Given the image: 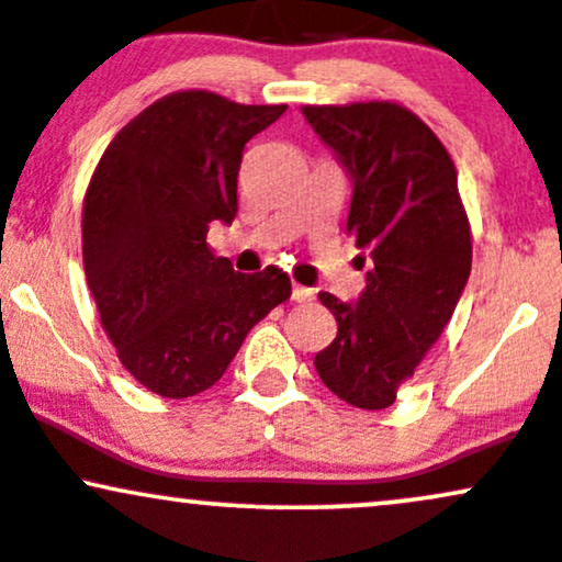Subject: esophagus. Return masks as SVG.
Returning a JSON list of instances; mask_svg holds the SVG:
<instances>
[{
  "mask_svg": "<svg viewBox=\"0 0 562 562\" xmlns=\"http://www.w3.org/2000/svg\"><path fill=\"white\" fill-rule=\"evenodd\" d=\"M293 301L295 304H310V301H314V291L304 285H293Z\"/></svg>",
  "mask_w": 562,
  "mask_h": 562,
  "instance_id": "1",
  "label": "esophagus"
}]
</instances>
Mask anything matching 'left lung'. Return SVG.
Masks as SVG:
<instances>
[{
	"mask_svg": "<svg viewBox=\"0 0 562 562\" xmlns=\"http://www.w3.org/2000/svg\"><path fill=\"white\" fill-rule=\"evenodd\" d=\"M355 183L347 232L368 256L357 304L319 293L338 323L314 368L355 408H390L464 293L472 232L456 165L411 109L392 101L304 106ZM366 256L357 263L366 267Z\"/></svg>",
	"mask_w": 562,
	"mask_h": 562,
	"instance_id": "1",
	"label": "left lung"
}]
</instances>
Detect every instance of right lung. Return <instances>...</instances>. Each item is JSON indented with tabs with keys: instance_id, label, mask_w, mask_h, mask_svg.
<instances>
[{
	"instance_id": "add662e5",
	"label": "right lung",
	"mask_w": 562,
	"mask_h": 562,
	"mask_svg": "<svg viewBox=\"0 0 562 562\" xmlns=\"http://www.w3.org/2000/svg\"><path fill=\"white\" fill-rule=\"evenodd\" d=\"M211 90L154 101L103 151L82 207V261L116 357L154 394L211 390L291 277L239 274L207 229L237 215L245 144L285 114Z\"/></svg>"
}]
</instances>
